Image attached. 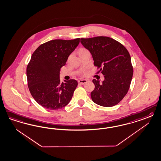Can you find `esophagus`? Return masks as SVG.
<instances>
[{
  "label": "esophagus",
  "mask_w": 161,
  "mask_h": 161,
  "mask_svg": "<svg viewBox=\"0 0 161 161\" xmlns=\"http://www.w3.org/2000/svg\"><path fill=\"white\" fill-rule=\"evenodd\" d=\"M87 82V80L86 79H80L79 80H78V83L80 84V85H83L84 83Z\"/></svg>",
  "instance_id": "esophagus-1"
}]
</instances>
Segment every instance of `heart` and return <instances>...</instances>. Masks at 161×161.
Returning a JSON list of instances; mask_svg holds the SVG:
<instances>
[{"label":"heart","mask_w":161,"mask_h":161,"mask_svg":"<svg viewBox=\"0 0 161 161\" xmlns=\"http://www.w3.org/2000/svg\"><path fill=\"white\" fill-rule=\"evenodd\" d=\"M86 50H86V49H85V48H81V49H80V50H79V53H82V52H85V51H86Z\"/></svg>","instance_id":"heart-1"}]
</instances>
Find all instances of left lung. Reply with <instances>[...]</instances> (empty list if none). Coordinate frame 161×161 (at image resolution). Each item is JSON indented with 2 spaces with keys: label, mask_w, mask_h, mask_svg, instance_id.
<instances>
[{
  "label": "left lung",
  "mask_w": 161,
  "mask_h": 161,
  "mask_svg": "<svg viewBox=\"0 0 161 161\" xmlns=\"http://www.w3.org/2000/svg\"><path fill=\"white\" fill-rule=\"evenodd\" d=\"M91 53L94 66L104 75V81L93 79L95 89L91 93L95 104L109 107L123 99L130 88L133 74L130 54L120 42L108 36L80 38Z\"/></svg>",
  "instance_id": "obj_1"
}]
</instances>
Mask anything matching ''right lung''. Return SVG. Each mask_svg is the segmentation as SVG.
<instances>
[{
	"label": "right lung",
	"instance_id": "obj_1",
	"mask_svg": "<svg viewBox=\"0 0 161 161\" xmlns=\"http://www.w3.org/2000/svg\"><path fill=\"white\" fill-rule=\"evenodd\" d=\"M79 40H53L42 44L33 53L26 67L28 86L32 97L44 108L61 109L72 98L78 82L70 79L62 83L59 73Z\"/></svg>",
	"mask_w": 161,
	"mask_h": 161
}]
</instances>
